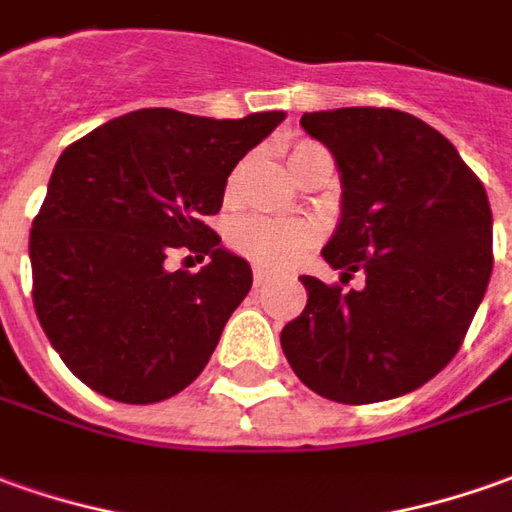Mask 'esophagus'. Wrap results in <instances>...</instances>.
<instances>
[{"instance_id": "esophagus-1", "label": "esophagus", "mask_w": 512, "mask_h": 512, "mask_svg": "<svg viewBox=\"0 0 512 512\" xmlns=\"http://www.w3.org/2000/svg\"><path fill=\"white\" fill-rule=\"evenodd\" d=\"M269 280H271V274H269V271L255 269V288H263V285L269 283Z\"/></svg>"}]
</instances>
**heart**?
Returning a JSON list of instances; mask_svg holds the SVG:
<instances>
[{
	"mask_svg": "<svg viewBox=\"0 0 512 512\" xmlns=\"http://www.w3.org/2000/svg\"><path fill=\"white\" fill-rule=\"evenodd\" d=\"M308 148H314V145H300L291 154V162L305 154ZM235 184H238V173L229 179L227 196L235 193ZM316 238H319L316 224L302 221V218L280 221V218L249 215V218H241V221H235L229 227V246H232V252H238L252 266L266 271H283L297 266L302 255L314 246Z\"/></svg>",
	"mask_w": 512,
	"mask_h": 512,
	"instance_id": "1",
	"label": "heart"
}]
</instances>
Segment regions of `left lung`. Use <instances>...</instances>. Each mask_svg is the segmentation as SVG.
Here are the masks:
<instances>
[{
    "label": "left lung",
    "instance_id": "1",
    "mask_svg": "<svg viewBox=\"0 0 512 512\" xmlns=\"http://www.w3.org/2000/svg\"><path fill=\"white\" fill-rule=\"evenodd\" d=\"M300 125L342 173V221L322 257L342 291L300 277L308 302L280 333L302 384L336 403L423 387L457 356L493 271V215L440 131L398 109L311 111Z\"/></svg>",
    "mask_w": 512,
    "mask_h": 512
}]
</instances>
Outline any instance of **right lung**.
<instances>
[{
    "label": "right lung",
    "instance_id": "obj_1",
    "mask_svg": "<svg viewBox=\"0 0 512 512\" xmlns=\"http://www.w3.org/2000/svg\"><path fill=\"white\" fill-rule=\"evenodd\" d=\"M283 120V111L212 120L139 109L55 162L30 229L33 305L86 387L111 401L156 403L207 367L252 269L204 218L221 210L232 168ZM173 248L211 263L196 275L168 272Z\"/></svg>",
    "mask_w": 512,
    "mask_h": 512
}]
</instances>
